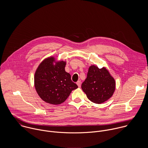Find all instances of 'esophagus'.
<instances>
[{
	"instance_id": "esophagus-1",
	"label": "esophagus",
	"mask_w": 148,
	"mask_h": 148,
	"mask_svg": "<svg viewBox=\"0 0 148 148\" xmlns=\"http://www.w3.org/2000/svg\"><path fill=\"white\" fill-rule=\"evenodd\" d=\"M76 84H77V85H78V86H79V87H80V86H81L82 82H81L80 81H78V82H77V83H76Z\"/></svg>"
}]
</instances>
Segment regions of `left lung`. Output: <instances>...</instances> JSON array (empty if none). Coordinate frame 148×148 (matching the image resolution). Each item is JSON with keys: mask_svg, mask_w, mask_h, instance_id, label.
<instances>
[{"mask_svg": "<svg viewBox=\"0 0 148 148\" xmlns=\"http://www.w3.org/2000/svg\"><path fill=\"white\" fill-rule=\"evenodd\" d=\"M116 88L114 79L106 67H89L87 77L82 84V88L88 99L96 104H101L109 99Z\"/></svg>", "mask_w": 148, "mask_h": 148, "instance_id": "1", "label": "left lung"}]
</instances>
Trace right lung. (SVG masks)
<instances>
[{
    "label": "right lung",
    "instance_id": "add662e5",
    "mask_svg": "<svg viewBox=\"0 0 148 148\" xmlns=\"http://www.w3.org/2000/svg\"><path fill=\"white\" fill-rule=\"evenodd\" d=\"M65 61H56L53 56L43 60L34 76L36 92L42 100L53 105L64 102L71 92L78 86L72 82L71 75L65 71Z\"/></svg>",
    "mask_w": 148,
    "mask_h": 148
}]
</instances>
